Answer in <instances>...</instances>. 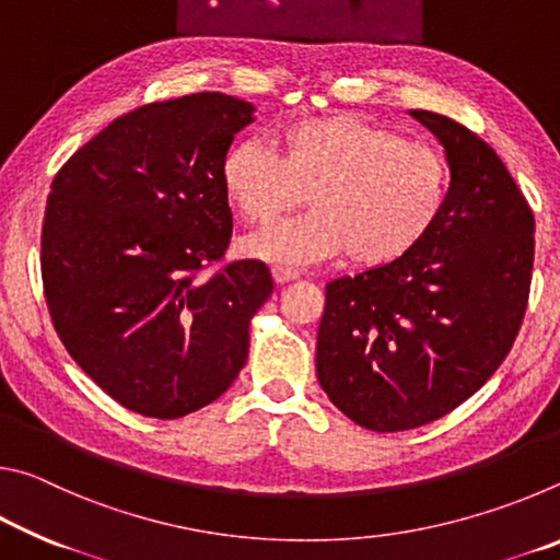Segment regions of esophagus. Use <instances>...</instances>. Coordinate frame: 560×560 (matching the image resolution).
Returning <instances> with one entry per match:
<instances>
[{
	"mask_svg": "<svg viewBox=\"0 0 560 560\" xmlns=\"http://www.w3.org/2000/svg\"><path fill=\"white\" fill-rule=\"evenodd\" d=\"M271 277H273V281H277V283H287V281L299 279L301 273L296 269H289V267H273L271 269Z\"/></svg>",
	"mask_w": 560,
	"mask_h": 560,
	"instance_id": "obj_1",
	"label": "esophagus"
}]
</instances>
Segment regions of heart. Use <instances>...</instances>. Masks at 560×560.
I'll return each mask as SVG.
<instances>
[{"label":"heart","instance_id":"b5f03b06","mask_svg":"<svg viewBox=\"0 0 560 560\" xmlns=\"http://www.w3.org/2000/svg\"><path fill=\"white\" fill-rule=\"evenodd\" d=\"M279 155L240 140L222 158L226 202L244 222L267 226L244 242L252 257L314 264L348 254L363 269L387 267L415 252L440 222L452 173L440 150L346 113L293 120L277 132Z\"/></svg>","mask_w":560,"mask_h":560}]
</instances>
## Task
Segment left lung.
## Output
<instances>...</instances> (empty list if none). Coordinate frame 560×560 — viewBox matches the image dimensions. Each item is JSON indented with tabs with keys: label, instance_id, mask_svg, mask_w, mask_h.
<instances>
[{
	"label": "left lung",
	"instance_id": "left-lung-1",
	"mask_svg": "<svg viewBox=\"0 0 560 560\" xmlns=\"http://www.w3.org/2000/svg\"><path fill=\"white\" fill-rule=\"evenodd\" d=\"M412 116L447 150V207L405 259L328 281L318 326L320 387L373 432L440 420L497 373L534 269V210L497 150L442 113Z\"/></svg>",
	"mask_w": 560,
	"mask_h": 560
}]
</instances>
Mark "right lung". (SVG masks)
<instances>
[{"instance_id":"1","label":"right lung","mask_w":560,"mask_h":560,"mask_svg":"<svg viewBox=\"0 0 560 560\" xmlns=\"http://www.w3.org/2000/svg\"><path fill=\"white\" fill-rule=\"evenodd\" d=\"M254 106L217 91L148 103L56 173L42 281L63 348L128 410L175 420L214 402L246 363L271 296L264 261H226L222 158Z\"/></svg>"}]
</instances>
